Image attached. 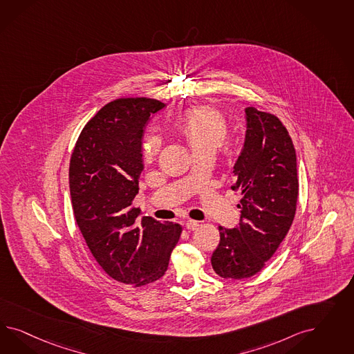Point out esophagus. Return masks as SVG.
Returning a JSON list of instances; mask_svg holds the SVG:
<instances>
[{
    "label": "esophagus",
    "mask_w": 354,
    "mask_h": 354,
    "mask_svg": "<svg viewBox=\"0 0 354 354\" xmlns=\"http://www.w3.org/2000/svg\"><path fill=\"white\" fill-rule=\"evenodd\" d=\"M185 227H187L189 231H193V230H196V228L198 227V222H197V221H192V219H189V221H187V222H185Z\"/></svg>",
    "instance_id": "obj_1"
}]
</instances>
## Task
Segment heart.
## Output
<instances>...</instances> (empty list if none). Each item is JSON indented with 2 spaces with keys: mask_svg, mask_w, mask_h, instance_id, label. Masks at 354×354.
Masks as SVG:
<instances>
[{
  "mask_svg": "<svg viewBox=\"0 0 354 354\" xmlns=\"http://www.w3.org/2000/svg\"><path fill=\"white\" fill-rule=\"evenodd\" d=\"M179 132L189 144L194 154L215 151L225 141L228 124L225 117L212 107H196L180 119ZM161 142L156 136H150L144 145L147 161H153L160 150Z\"/></svg>",
  "mask_w": 354,
  "mask_h": 354,
  "instance_id": "obj_1",
  "label": "heart"
}]
</instances>
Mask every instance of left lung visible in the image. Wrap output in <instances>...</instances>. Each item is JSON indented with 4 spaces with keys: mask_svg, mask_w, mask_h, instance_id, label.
I'll return each instance as SVG.
<instances>
[{
    "mask_svg": "<svg viewBox=\"0 0 354 354\" xmlns=\"http://www.w3.org/2000/svg\"><path fill=\"white\" fill-rule=\"evenodd\" d=\"M245 135L231 188L243 194L239 225L218 227L212 266L222 278H250L290 231L299 196L297 158L290 133L275 115L244 109Z\"/></svg>",
    "mask_w": 354,
    "mask_h": 354,
    "instance_id": "obj_1",
    "label": "left lung"
}]
</instances>
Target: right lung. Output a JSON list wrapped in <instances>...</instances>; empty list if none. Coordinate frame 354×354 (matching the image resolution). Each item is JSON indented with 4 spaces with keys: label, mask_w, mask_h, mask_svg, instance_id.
Masks as SVG:
<instances>
[{
    "label": "right lung",
    "mask_w": 354,
    "mask_h": 354,
    "mask_svg": "<svg viewBox=\"0 0 354 354\" xmlns=\"http://www.w3.org/2000/svg\"><path fill=\"white\" fill-rule=\"evenodd\" d=\"M165 104L119 98L100 109L82 131L70 162V193L76 223L109 277L135 287L165 275L182 225L139 219L132 207L144 170L142 133Z\"/></svg>",
    "instance_id": "add662e5"
}]
</instances>
